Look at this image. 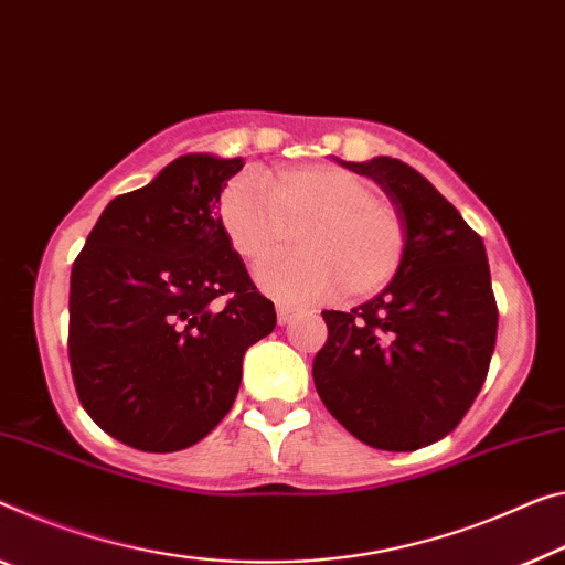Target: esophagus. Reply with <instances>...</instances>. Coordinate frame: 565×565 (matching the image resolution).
<instances>
[{"instance_id":"1","label":"esophagus","mask_w":565,"mask_h":565,"mask_svg":"<svg viewBox=\"0 0 565 565\" xmlns=\"http://www.w3.org/2000/svg\"><path fill=\"white\" fill-rule=\"evenodd\" d=\"M298 316V308H292V306H285V302H280V306H277V320H280V323L285 326V323H290V320Z\"/></svg>"}]
</instances>
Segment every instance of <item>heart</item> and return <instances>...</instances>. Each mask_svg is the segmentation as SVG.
<instances>
[{"label": "heart", "instance_id": "b5f03b06", "mask_svg": "<svg viewBox=\"0 0 565 565\" xmlns=\"http://www.w3.org/2000/svg\"><path fill=\"white\" fill-rule=\"evenodd\" d=\"M230 247L249 267L282 253L298 232L300 253L259 270V285L292 302L371 298L404 265L406 227L394 204L351 171L306 163L265 179H232L216 202Z\"/></svg>", "mask_w": 565, "mask_h": 565}]
</instances>
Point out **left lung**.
I'll list each match as a JSON object with an SVG mask.
<instances>
[{
	"mask_svg": "<svg viewBox=\"0 0 565 565\" xmlns=\"http://www.w3.org/2000/svg\"><path fill=\"white\" fill-rule=\"evenodd\" d=\"M384 189L406 227L404 265L376 298L323 310L312 361L320 402L363 445L412 452L470 412L498 338L482 237L419 171L379 156L343 163Z\"/></svg>",
	"mask_w": 565,
	"mask_h": 565,
	"instance_id": "8db88e82",
	"label": "left lung"
}]
</instances>
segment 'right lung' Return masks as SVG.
<instances>
[{
    "label": "right lung",
    "mask_w": 565,
    "mask_h": 565,
    "mask_svg": "<svg viewBox=\"0 0 565 565\" xmlns=\"http://www.w3.org/2000/svg\"><path fill=\"white\" fill-rule=\"evenodd\" d=\"M242 159L181 156L106 206L73 263L67 355L98 427L177 452L232 409L242 355L277 323L216 220Z\"/></svg>",
    "instance_id": "1"
}]
</instances>
